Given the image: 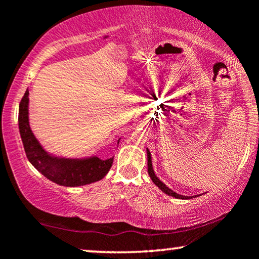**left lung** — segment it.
Returning <instances> with one entry per match:
<instances>
[{
	"label": "left lung",
	"instance_id": "left-lung-1",
	"mask_svg": "<svg viewBox=\"0 0 259 259\" xmlns=\"http://www.w3.org/2000/svg\"><path fill=\"white\" fill-rule=\"evenodd\" d=\"M147 168H148V175H150L152 182H153L155 185H157L159 189H160L162 192H165L166 194H168V196H172L175 198H178V199H189V198L185 197V196H180V194H178L177 192H175V191H172L169 187H167L165 185L164 183L160 182V180L158 179V177L155 176V173L153 171V167H152V158H151V153L150 151L147 150Z\"/></svg>",
	"mask_w": 259,
	"mask_h": 259
}]
</instances>
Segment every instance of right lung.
<instances>
[{
    "instance_id": "right-lung-1",
    "label": "right lung",
    "mask_w": 259,
    "mask_h": 259,
    "mask_svg": "<svg viewBox=\"0 0 259 259\" xmlns=\"http://www.w3.org/2000/svg\"><path fill=\"white\" fill-rule=\"evenodd\" d=\"M28 90L19 107V128L24 152L31 165L46 178L61 186H82L104 178L112 167L113 158L101 160L98 157L88 159L55 158L46 152L34 137L28 121ZM119 144V140H118Z\"/></svg>"
}]
</instances>
